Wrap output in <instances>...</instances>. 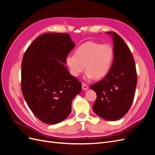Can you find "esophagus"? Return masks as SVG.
<instances>
[{
    "label": "esophagus",
    "instance_id": "34e87169",
    "mask_svg": "<svg viewBox=\"0 0 155 155\" xmlns=\"http://www.w3.org/2000/svg\"><path fill=\"white\" fill-rule=\"evenodd\" d=\"M88 88V87L85 83H82V89L84 91H86Z\"/></svg>",
    "mask_w": 155,
    "mask_h": 155
}]
</instances>
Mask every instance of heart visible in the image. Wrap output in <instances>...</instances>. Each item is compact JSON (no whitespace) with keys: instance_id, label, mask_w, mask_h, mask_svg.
I'll use <instances>...</instances> for the list:
<instances>
[{"instance_id":"b5f03b06","label":"heart","mask_w":155,"mask_h":155,"mask_svg":"<svg viewBox=\"0 0 155 155\" xmlns=\"http://www.w3.org/2000/svg\"><path fill=\"white\" fill-rule=\"evenodd\" d=\"M114 60V50L109 44L87 41L76 49L66 61L72 76L77 77L87 70L88 78L100 79L109 73Z\"/></svg>"}]
</instances>
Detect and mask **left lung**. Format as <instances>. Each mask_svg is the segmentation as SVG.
Wrapping results in <instances>:
<instances>
[{
	"label": "left lung",
	"mask_w": 155,
	"mask_h": 155,
	"mask_svg": "<svg viewBox=\"0 0 155 155\" xmlns=\"http://www.w3.org/2000/svg\"><path fill=\"white\" fill-rule=\"evenodd\" d=\"M109 34L113 39V63L104 78L90 87L97 94L94 112L106 120L116 121L124 117L130 108L138 79L135 61L128 46L116 33Z\"/></svg>",
	"instance_id": "left-lung-1"
}]
</instances>
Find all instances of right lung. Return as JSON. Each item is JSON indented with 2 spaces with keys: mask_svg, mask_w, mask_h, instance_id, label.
I'll return each instance as SVG.
<instances>
[{
  "mask_svg": "<svg viewBox=\"0 0 155 155\" xmlns=\"http://www.w3.org/2000/svg\"><path fill=\"white\" fill-rule=\"evenodd\" d=\"M74 46L67 34L46 33L33 41L23 55L22 95L33 113L45 124L66 118L74 97L81 91V83L64 65Z\"/></svg>",
  "mask_w": 155,
  "mask_h": 155,
  "instance_id": "right-lung-1",
  "label": "right lung"
}]
</instances>
